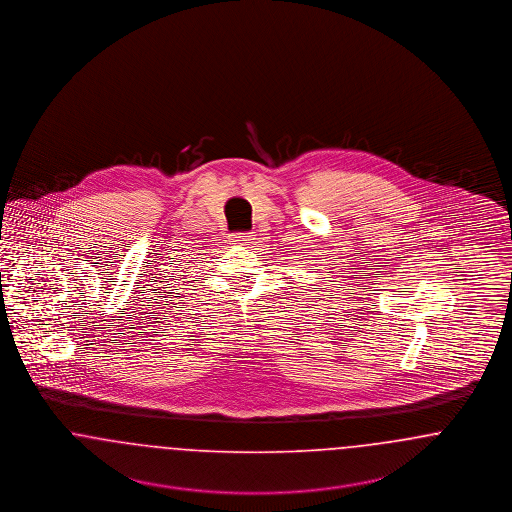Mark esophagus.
Wrapping results in <instances>:
<instances>
[{
	"mask_svg": "<svg viewBox=\"0 0 512 512\" xmlns=\"http://www.w3.org/2000/svg\"><path fill=\"white\" fill-rule=\"evenodd\" d=\"M251 236L249 234H234V242H238L240 245H249L251 244Z\"/></svg>",
	"mask_w": 512,
	"mask_h": 512,
	"instance_id": "esophagus-1",
	"label": "esophagus"
}]
</instances>
